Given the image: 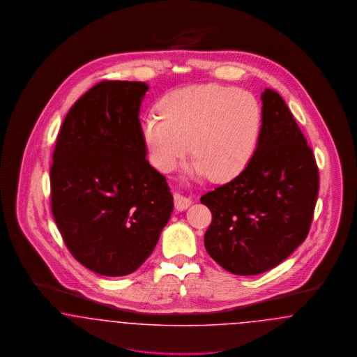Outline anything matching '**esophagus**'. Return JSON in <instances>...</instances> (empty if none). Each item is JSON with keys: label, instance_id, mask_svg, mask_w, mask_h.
<instances>
[{"label": "esophagus", "instance_id": "34e87169", "mask_svg": "<svg viewBox=\"0 0 357 357\" xmlns=\"http://www.w3.org/2000/svg\"><path fill=\"white\" fill-rule=\"evenodd\" d=\"M174 204H175V208H176V210L183 211V210H186L187 207L191 204V199L187 198V197L181 195V194H175V197H174Z\"/></svg>", "mask_w": 357, "mask_h": 357}]
</instances>
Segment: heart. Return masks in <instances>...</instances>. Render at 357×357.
Wrapping results in <instances>:
<instances>
[{"mask_svg": "<svg viewBox=\"0 0 357 357\" xmlns=\"http://www.w3.org/2000/svg\"><path fill=\"white\" fill-rule=\"evenodd\" d=\"M158 115L143 123L149 158L170 171L190 153L194 171L214 181L234 178L255 153L261 111L253 95L218 84L190 85L167 93Z\"/></svg>", "mask_w": 357, "mask_h": 357, "instance_id": "b5f03b06", "label": "heart"}]
</instances>
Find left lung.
Here are the masks:
<instances>
[{"label":"left lung","instance_id":"1","mask_svg":"<svg viewBox=\"0 0 357 357\" xmlns=\"http://www.w3.org/2000/svg\"><path fill=\"white\" fill-rule=\"evenodd\" d=\"M258 144L245 170L201 198L213 221L210 257L227 272L255 275L288 258L304 241L319 195V167L284 99L266 88Z\"/></svg>","mask_w":357,"mask_h":357}]
</instances>
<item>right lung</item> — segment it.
Wrapping results in <instances>:
<instances>
[{"label": "right lung", "instance_id": "1", "mask_svg": "<svg viewBox=\"0 0 357 357\" xmlns=\"http://www.w3.org/2000/svg\"><path fill=\"white\" fill-rule=\"evenodd\" d=\"M149 85L100 82L72 105L53 151L51 207L66 246L92 272L120 277L150 257L172 213L146 159L139 112Z\"/></svg>", "mask_w": 357, "mask_h": 357}]
</instances>
